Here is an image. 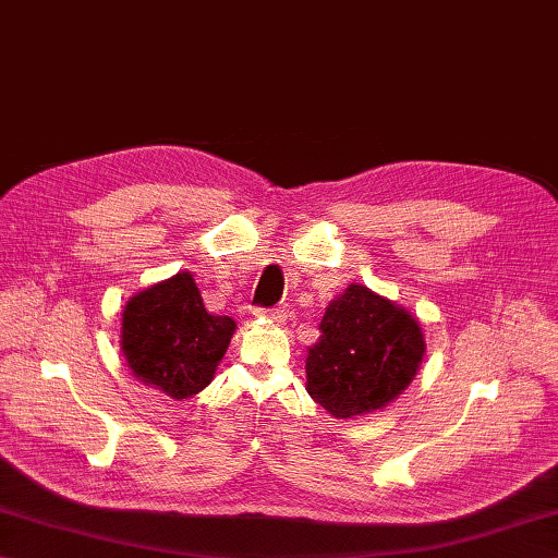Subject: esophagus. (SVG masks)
Returning a JSON list of instances; mask_svg holds the SVG:
<instances>
[{"mask_svg":"<svg viewBox=\"0 0 558 558\" xmlns=\"http://www.w3.org/2000/svg\"><path fill=\"white\" fill-rule=\"evenodd\" d=\"M254 316L266 318L270 323H284V311L282 308H256Z\"/></svg>","mask_w":558,"mask_h":558,"instance_id":"34e87169","label":"esophagus"}]
</instances>
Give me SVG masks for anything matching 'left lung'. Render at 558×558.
<instances>
[{
  "label": "left lung",
  "mask_w": 558,
  "mask_h": 558,
  "mask_svg": "<svg viewBox=\"0 0 558 558\" xmlns=\"http://www.w3.org/2000/svg\"><path fill=\"white\" fill-rule=\"evenodd\" d=\"M424 351L422 325L405 306L353 282L325 308L306 353V391L332 417H363L410 387Z\"/></svg>",
  "instance_id": "left-lung-1"
}]
</instances>
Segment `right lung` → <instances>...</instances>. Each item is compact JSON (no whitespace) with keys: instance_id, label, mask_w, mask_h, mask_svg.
<instances>
[{"instance_id":"obj_1","label":"right lung","mask_w":558,"mask_h":558,"mask_svg":"<svg viewBox=\"0 0 558 558\" xmlns=\"http://www.w3.org/2000/svg\"><path fill=\"white\" fill-rule=\"evenodd\" d=\"M235 327L231 316L209 313L191 270H179L130 296L120 347L138 381L189 401L214 379Z\"/></svg>"}]
</instances>
